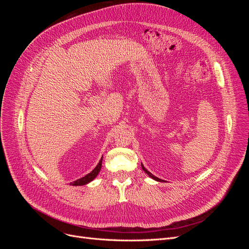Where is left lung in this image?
I'll list each match as a JSON object with an SVG mask.
<instances>
[{"instance_id": "left-lung-1", "label": "left lung", "mask_w": 249, "mask_h": 249, "mask_svg": "<svg viewBox=\"0 0 249 249\" xmlns=\"http://www.w3.org/2000/svg\"><path fill=\"white\" fill-rule=\"evenodd\" d=\"M141 167H142V169H143V171H144L146 175H148V177L149 178H152L153 179H155V180H157V182H162V179L161 178H157V177H155L154 175H152V173H150L144 166H143V164H141Z\"/></svg>"}]
</instances>
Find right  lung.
Instances as JSON below:
<instances>
[{
  "label": "right lung",
  "mask_w": 249,
  "mask_h": 249,
  "mask_svg": "<svg viewBox=\"0 0 249 249\" xmlns=\"http://www.w3.org/2000/svg\"><path fill=\"white\" fill-rule=\"evenodd\" d=\"M102 161H103V157L101 158L99 164L96 165V167L91 172L88 173V175H86L85 177H83V178H79L77 180H74V182L71 183V186H84V185L89 184L90 182H92V180L97 177V175H99V172L101 171Z\"/></svg>",
  "instance_id": "obj_1"
}]
</instances>
